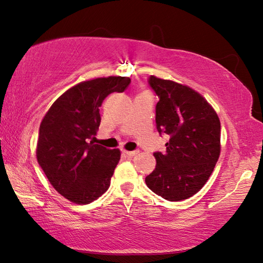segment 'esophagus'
Listing matches in <instances>:
<instances>
[{
  "label": "esophagus",
  "instance_id": "34e87169",
  "mask_svg": "<svg viewBox=\"0 0 263 263\" xmlns=\"http://www.w3.org/2000/svg\"><path fill=\"white\" fill-rule=\"evenodd\" d=\"M138 150H135V151H126V150H124V154H126L128 157H133V156H136L137 154H138Z\"/></svg>",
  "mask_w": 263,
  "mask_h": 263
}]
</instances>
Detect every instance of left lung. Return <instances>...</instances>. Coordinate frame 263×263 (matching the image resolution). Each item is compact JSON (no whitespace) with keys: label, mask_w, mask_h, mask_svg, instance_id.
Here are the masks:
<instances>
[{"label":"left lung","mask_w":263,"mask_h":263,"mask_svg":"<svg viewBox=\"0 0 263 263\" xmlns=\"http://www.w3.org/2000/svg\"><path fill=\"white\" fill-rule=\"evenodd\" d=\"M147 82L159 99L157 131L167 135L169 142L165 151L154 154L156 169L145 183L166 201H182L198 193L213 174L221 150V123L193 88L154 76Z\"/></svg>","instance_id":"1"}]
</instances>
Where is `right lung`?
<instances>
[{
    "label": "right lung",
    "mask_w": 263,
    "mask_h": 263,
    "mask_svg": "<svg viewBox=\"0 0 263 263\" xmlns=\"http://www.w3.org/2000/svg\"><path fill=\"white\" fill-rule=\"evenodd\" d=\"M130 82L126 77L80 82L59 97L41 121L39 165L54 189L70 202L87 204L108 189L120 151L96 143L99 107L108 94L124 92Z\"/></svg>",
    "instance_id": "right-lung-1"
}]
</instances>
